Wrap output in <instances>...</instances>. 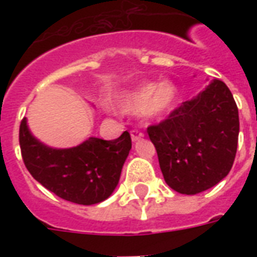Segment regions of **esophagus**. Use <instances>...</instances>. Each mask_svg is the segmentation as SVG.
Here are the masks:
<instances>
[{
    "label": "esophagus",
    "mask_w": 257,
    "mask_h": 257,
    "mask_svg": "<svg viewBox=\"0 0 257 257\" xmlns=\"http://www.w3.org/2000/svg\"><path fill=\"white\" fill-rule=\"evenodd\" d=\"M131 137H132L133 143H136V141L141 140V139L144 137V133L140 132V131H136V129H133L132 132H131Z\"/></svg>",
    "instance_id": "esophagus-1"
}]
</instances>
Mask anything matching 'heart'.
I'll use <instances>...</instances> for the list:
<instances>
[{"label":"heart","instance_id":"b5f03b06","mask_svg":"<svg viewBox=\"0 0 257 257\" xmlns=\"http://www.w3.org/2000/svg\"><path fill=\"white\" fill-rule=\"evenodd\" d=\"M179 100V88L171 80L145 82L118 97L117 105L122 112H143L149 120L167 116Z\"/></svg>","mask_w":257,"mask_h":257}]
</instances>
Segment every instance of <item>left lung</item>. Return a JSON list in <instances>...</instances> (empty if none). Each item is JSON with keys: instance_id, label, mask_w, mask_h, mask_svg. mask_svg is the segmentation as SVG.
Instances as JSON below:
<instances>
[{"instance_id": "left-lung-1", "label": "left lung", "mask_w": 257, "mask_h": 257, "mask_svg": "<svg viewBox=\"0 0 257 257\" xmlns=\"http://www.w3.org/2000/svg\"><path fill=\"white\" fill-rule=\"evenodd\" d=\"M165 183L183 195L219 184L235 161L239 110L220 80L185 101L167 120L148 128Z\"/></svg>"}]
</instances>
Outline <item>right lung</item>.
Segmentation results:
<instances>
[{"label":"right lung","mask_w":257,"mask_h":257,"mask_svg":"<svg viewBox=\"0 0 257 257\" xmlns=\"http://www.w3.org/2000/svg\"><path fill=\"white\" fill-rule=\"evenodd\" d=\"M20 147L30 175L48 191L72 203L93 205L116 189L132 140L125 131L116 140L89 137L77 147L52 148L32 135L24 118Z\"/></svg>","instance_id":"obj_1"}]
</instances>
